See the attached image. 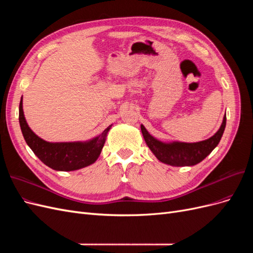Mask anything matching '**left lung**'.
I'll return each mask as SVG.
<instances>
[{
  "mask_svg": "<svg viewBox=\"0 0 253 253\" xmlns=\"http://www.w3.org/2000/svg\"><path fill=\"white\" fill-rule=\"evenodd\" d=\"M140 127L145 143L159 162L173 167H191L200 164L217 147L226 127V114L217 132L198 142L162 141L152 136L143 125Z\"/></svg>",
  "mask_w": 253,
  "mask_h": 253,
  "instance_id": "obj_1",
  "label": "left lung"
}]
</instances>
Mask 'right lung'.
Returning <instances> with one entry per match:
<instances>
[{"label":"right lung","mask_w":253,"mask_h":253,"mask_svg":"<svg viewBox=\"0 0 253 253\" xmlns=\"http://www.w3.org/2000/svg\"><path fill=\"white\" fill-rule=\"evenodd\" d=\"M19 121L23 137L28 147L41 162L56 171H75L93 165L100 156L112 125L85 141L49 142L38 136L29 127L23 111V97L19 106Z\"/></svg>","instance_id":"1"}]
</instances>
